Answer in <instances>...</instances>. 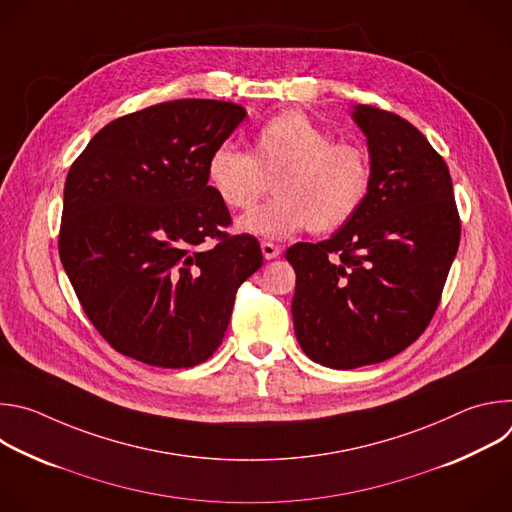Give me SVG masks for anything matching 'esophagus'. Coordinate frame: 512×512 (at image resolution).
Instances as JSON below:
<instances>
[{
	"label": "esophagus",
	"mask_w": 512,
	"mask_h": 512,
	"mask_svg": "<svg viewBox=\"0 0 512 512\" xmlns=\"http://www.w3.org/2000/svg\"><path fill=\"white\" fill-rule=\"evenodd\" d=\"M261 251H263V257H265V259H275V257L281 255V247H277V245H273V243H269V241H263V243H261Z\"/></svg>",
	"instance_id": "1"
}]
</instances>
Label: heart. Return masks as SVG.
<instances>
[{"instance_id": "obj_1", "label": "heart", "mask_w": 512, "mask_h": 512, "mask_svg": "<svg viewBox=\"0 0 512 512\" xmlns=\"http://www.w3.org/2000/svg\"><path fill=\"white\" fill-rule=\"evenodd\" d=\"M206 180L231 210H249L273 180L275 196L243 216L239 229L283 239L310 229L330 233L346 225L367 200L371 160L360 145L334 141L332 133L302 111L265 121L249 154L218 145L206 162Z\"/></svg>"}]
</instances>
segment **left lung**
<instances>
[{"instance_id": "obj_1", "label": "left lung", "mask_w": 512, "mask_h": 512, "mask_svg": "<svg viewBox=\"0 0 512 512\" xmlns=\"http://www.w3.org/2000/svg\"><path fill=\"white\" fill-rule=\"evenodd\" d=\"M371 188L330 239L296 243L291 302L302 350L330 369L383 362L429 326L460 245L450 170L407 119L358 105Z\"/></svg>"}]
</instances>
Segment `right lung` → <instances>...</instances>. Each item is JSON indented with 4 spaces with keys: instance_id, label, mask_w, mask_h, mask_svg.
<instances>
[{
    "instance_id": "right-lung-1",
    "label": "right lung",
    "mask_w": 512,
    "mask_h": 512,
    "mask_svg": "<svg viewBox=\"0 0 512 512\" xmlns=\"http://www.w3.org/2000/svg\"><path fill=\"white\" fill-rule=\"evenodd\" d=\"M241 105L166 101L105 125L72 162L58 233L62 267L99 334L121 354L188 369L221 346L235 294L263 265L231 235L206 162Z\"/></svg>"
}]
</instances>
